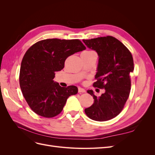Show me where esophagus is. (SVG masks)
Masks as SVG:
<instances>
[{"label": "esophagus", "instance_id": "esophagus-1", "mask_svg": "<svg viewBox=\"0 0 155 155\" xmlns=\"http://www.w3.org/2000/svg\"><path fill=\"white\" fill-rule=\"evenodd\" d=\"M86 91H85V90L84 88H81V87H79L78 88V92L79 93H85Z\"/></svg>", "mask_w": 155, "mask_h": 155}]
</instances>
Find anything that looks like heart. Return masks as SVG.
<instances>
[{"mask_svg": "<svg viewBox=\"0 0 155 155\" xmlns=\"http://www.w3.org/2000/svg\"><path fill=\"white\" fill-rule=\"evenodd\" d=\"M84 52H85V53H93V52H94V51H91V50H88V51H85Z\"/></svg>", "mask_w": 155, "mask_h": 155, "instance_id": "b5f03b06", "label": "heart"}]
</instances>
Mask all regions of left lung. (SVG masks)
Segmentation results:
<instances>
[{"label": "left lung", "instance_id": "8db88e82", "mask_svg": "<svg viewBox=\"0 0 155 155\" xmlns=\"http://www.w3.org/2000/svg\"><path fill=\"white\" fill-rule=\"evenodd\" d=\"M87 47L96 51L99 55L97 81L93 87L105 89L100 96L87 91L94 102L85 109L91 119L104 121L118 116L123 110L129 96L131 81L130 73L134 70L133 55L126 46L112 36L83 39Z\"/></svg>", "mask_w": 155, "mask_h": 155}]
</instances>
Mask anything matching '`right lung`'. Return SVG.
I'll return each instance as SVG.
<instances>
[{"instance_id":"1","label":"right lung","mask_w":155,"mask_h":155,"mask_svg":"<svg viewBox=\"0 0 155 155\" xmlns=\"http://www.w3.org/2000/svg\"><path fill=\"white\" fill-rule=\"evenodd\" d=\"M86 49L79 39H47L37 42L22 58L19 84L31 109L45 118H53L63 109L68 97L76 94V86L62 87L53 79L71 55Z\"/></svg>"}]
</instances>
